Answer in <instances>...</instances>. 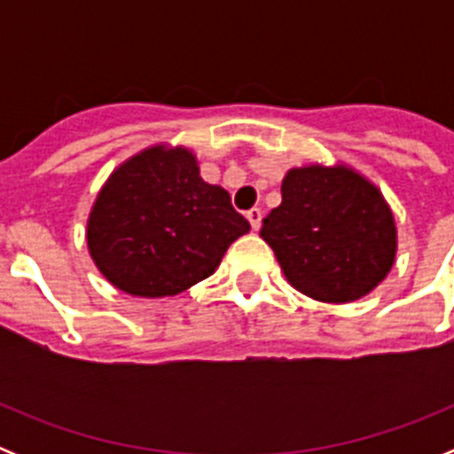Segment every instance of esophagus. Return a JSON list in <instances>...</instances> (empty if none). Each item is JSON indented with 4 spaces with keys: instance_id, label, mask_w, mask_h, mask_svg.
<instances>
[{
    "instance_id": "obj_1",
    "label": "esophagus",
    "mask_w": 454,
    "mask_h": 454,
    "mask_svg": "<svg viewBox=\"0 0 454 454\" xmlns=\"http://www.w3.org/2000/svg\"><path fill=\"white\" fill-rule=\"evenodd\" d=\"M247 220H250V224H252V230H259V227H262V218H263V214H262V208H250V211H247Z\"/></svg>"
}]
</instances>
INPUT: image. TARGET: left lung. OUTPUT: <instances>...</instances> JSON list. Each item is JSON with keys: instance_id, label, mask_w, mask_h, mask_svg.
I'll return each instance as SVG.
<instances>
[{"instance_id": "left-lung-1", "label": "left lung", "mask_w": 454, "mask_h": 454, "mask_svg": "<svg viewBox=\"0 0 454 454\" xmlns=\"http://www.w3.org/2000/svg\"><path fill=\"white\" fill-rule=\"evenodd\" d=\"M262 239L284 277L307 298L346 304L387 279L398 227L382 191L346 163L291 168L282 204L263 218Z\"/></svg>"}]
</instances>
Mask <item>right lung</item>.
Returning <instances> with one entry per match:
<instances>
[{
    "instance_id": "add662e5",
    "label": "right lung",
    "mask_w": 454,
    "mask_h": 454,
    "mask_svg": "<svg viewBox=\"0 0 454 454\" xmlns=\"http://www.w3.org/2000/svg\"><path fill=\"white\" fill-rule=\"evenodd\" d=\"M247 231L230 192L200 177L192 150L156 143L108 175L88 214L86 243L115 288L168 298L214 275Z\"/></svg>"
}]
</instances>
